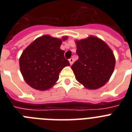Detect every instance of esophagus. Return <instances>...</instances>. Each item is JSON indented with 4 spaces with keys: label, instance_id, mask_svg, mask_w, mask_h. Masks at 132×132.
Wrapping results in <instances>:
<instances>
[{
    "label": "esophagus",
    "instance_id": "34e87169",
    "mask_svg": "<svg viewBox=\"0 0 132 132\" xmlns=\"http://www.w3.org/2000/svg\"><path fill=\"white\" fill-rule=\"evenodd\" d=\"M69 61L70 63V65H72L73 63V58H71V59H69Z\"/></svg>",
    "mask_w": 132,
    "mask_h": 132
}]
</instances>
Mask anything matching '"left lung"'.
<instances>
[{"label":"left lung","mask_w":132,"mask_h":132,"mask_svg":"<svg viewBox=\"0 0 132 132\" xmlns=\"http://www.w3.org/2000/svg\"><path fill=\"white\" fill-rule=\"evenodd\" d=\"M79 59L72 65L78 82L88 89L101 88L114 71L116 59L108 45L94 36L75 41Z\"/></svg>","instance_id":"left-lung-1"}]
</instances>
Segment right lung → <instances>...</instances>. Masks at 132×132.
Returning a JSON list of instances; mask_svg holds the SVG:
<instances>
[{"instance_id": "right-lung-1", "label": "right lung", "mask_w": 132, "mask_h": 132, "mask_svg": "<svg viewBox=\"0 0 132 132\" xmlns=\"http://www.w3.org/2000/svg\"><path fill=\"white\" fill-rule=\"evenodd\" d=\"M62 39L49 35L41 36L29 45L20 57V69L26 83L39 90L50 88L59 79V73L69 61L64 57L65 51L60 49Z\"/></svg>"}]
</instances>
